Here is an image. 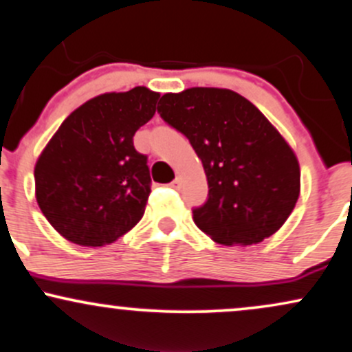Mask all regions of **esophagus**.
<instances>
[{
	"label": "esophagus",
	"instance_id": "obj_1",
	"mask_svg": "<svg viewBox=\"0 0 352 352\" xmlns=\"http://www.w3.org/2000/svg\"><path fill=\"white\" fill-rule=\"evenodd\" d=\"M170 186H172V188L179 190L180 186H182V177H180V175H177V177H175V180H173L172 184H170Z\"/></svg>",
	"mask_w": 352,
	"mask_h": 352
}]
</instances>
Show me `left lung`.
<instances>
[{
    "label": "left lung",
    "mask_w": 352,
    "mask_h": 352,
    "mask_svg": "<svg viewBox=\"0 0 352 352\" xmlns=\"http://www.w3.org/2000/svg\"><path fill=\"white\" fill-rule=\"evenodd\" d=\"M159 104L206 173L208 201L193 209L195 224L222 245H253L281 229L299 198L300 167L270 120L230 89L190 87Z\"/></svg>",
    "instance_id": "1"
}]
</instances>
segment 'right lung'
Segmentation results:
<instances>
[{"label": "right lung", "instance_id": "obj_1", "mask_svg": "<svg viewBox=\"0 0 352 352\" xmlns=\"http://www.w3.org/2000/svg\"><path fill=\"white\" fill-rule=\"evenodd\" d=\"M159 96L144 86L97 96L69 113L40 153L35 198L66 240L109 245L143 217L151 177L133 136L154 117Z\"/></svg>", "mask_w": 352, "mask_h": 352}]
</instances>
